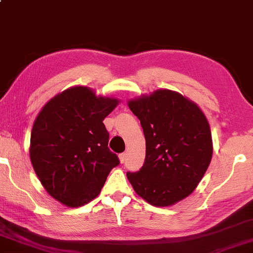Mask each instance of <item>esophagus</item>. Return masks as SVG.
<instances>
[{"label":"esophagus","mask_w":253,"mask_h":253,"mask_svg":"<svg viewBox=\"0 0 253 253\" xmlns=\"http://www.w3.org/2000/svg\"><path fill=\"white\" fill-rule=\"evenodd\" d=\"M119 159H120V162L124 163V162H126V153L119 154Z\"/></svg>","instance_id":"1"}]
</instances>
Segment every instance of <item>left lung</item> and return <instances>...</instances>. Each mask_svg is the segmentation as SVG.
Instances as JSON below:
<instances>
[{
  "mask_svg": "<svg viewBox=\"0 0 253 253\" xmlns=\"http://www.w3.org/2000/svg\"><path fill=\"white\" fill-rule=\"evenodd\" d=\"M140 120L145 160L126 172L136 194L154 207H168L193 192L209 167L213 145L209 122L200 108L167 88L127 102Z\"/></svg>",
  "mask_w": 253,
  "mask_h": 253,
  "instance_id": "1",
  "label": "left lung"
}]
</instances>
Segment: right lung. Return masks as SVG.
Listing matches in <instances>:
<instances>
[{
  "label": "right lung",
  "mask_w": 253,
  "mask_h": 253,
  "mask_svg": "<svg viewBox=\"0 0 253 253\" xmlns=\"http://www.w3.org/2000/svg\"><path fill=\"white\" fill-rule=\"evenodd\" d=\"M118 104L90 87L72 86L52 97L35 119L31 162L46 192L64 206L92 201L120 163L103 123Z\"/></svg>",
  "instance_id": "obj_1"
}]
</instances>
